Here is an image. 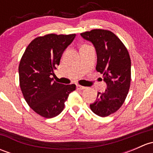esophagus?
<instances>
[{
  "mask_svg": "<svg viewBox=\"0 0 153 153\" xmlns=\"http://www.w3.org/2000/svg\"><path fill=\"white\" fill-rule=\"evenodd\" d=\"M77 89H86V87L85 86H83L81 85H77Z\"/></svg>",
  "mask_w": 153,
  "mask_h": 153,
  "instance_id": "esophagus-1",
  "label": "esophagus"
}]
</instances>
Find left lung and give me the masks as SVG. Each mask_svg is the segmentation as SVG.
<instances>
[{
	"instance_id": "left-lung-1",
	"label": "left lung",
	"mask_w": 153,
	"mask_h": 153,
	"mask_svg": "<svg viewBox=\"0 0 153 153\" xmlns=\"http://www.w3.org/2000/svg\"><path fill=\"white\" fill-rule=\"evenodd\" d=\"M93 44L97 53L96 70L103 74L105 92H98L90 109L97 115L106 117L120 109L127 96L131 81V60L122 41L111 31L96 29L81 33Z\"/></svg>"
}]
</instances>
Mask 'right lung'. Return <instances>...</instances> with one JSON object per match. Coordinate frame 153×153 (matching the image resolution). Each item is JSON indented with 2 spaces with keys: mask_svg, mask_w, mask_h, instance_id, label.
Here are the masks:
<instances>
[{
  "mask_svg": "<svg viewBox=\"0 0 153 153\" xmlns=\"http://www.w3.org/2000/svg\"><path fill=\"white\" fill-rule=\"evenodd\" d=\"M75 35L48 34L38 37L29 44L20 61L19 82L24 99L44 118L59 115L69 93L75 90V84L64 85L51 78Z\"/></svg>",
  "mask_w": 153,
  "mask_h": 153,
  "instance_id": "1",
  "label": "right lung"
}]
</instances>
